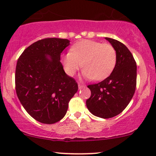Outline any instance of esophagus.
I'll return each mask as SVG.
<instances>
[{"label": "esophagus", "mask_w": 156, "mask_h": 156, "mask_svg": "<svg viewBox=\"0 0 156 156\" xmlns=\"http://www.w3.org/2000/svg\"><path fill=\"white\" fill-rule=\"evenodd\" d=\"M86 87V86L84 85V84H80V83L78 84V89H83V88H84V87Z\"/></svg>", "instance_id": "34e87169"}]
</instances>
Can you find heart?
I'll list each match as a JSON object with an SVG mask.
<instances>
[{"label": "heart", "mask_w": 156, "mask_h": 156, "mask_svg": "<svg viewBox=\"0 0 156 156\" xmlns=\"http://www.w3.org/2000/svg\"><path fill=\"white\" fill-rule=\"evenodd\" d=\"M62 63L68 76H73L83 66L82 76L84 78L103 80L115 67L117 52L110 44L84 39L75 44L70 52L63 55Z\"/></svg>", "instance_id": "b5f03b06"}]
</instances>
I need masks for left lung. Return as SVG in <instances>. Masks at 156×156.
Segmentation results:
<instances>
[{
  "instance_id": "8db88e82",
  "label": "left lung",
  "mask_w": 156,
  "mask_h": 156,
  "mask_svg": "<svg viewBox=\"0 0 156 156\" xmlns=\"http://www.w3.org/2000/svg\"><path fill=\"white\" fill-rule=\"evenodd\" d=\"M117 52V63L112 73L103 81L87 86L91 96L87 108L96 117L108 119L126 108L136 87V63L128 48L116 39L105 37Z\"/></svg>"
}]
</instances>
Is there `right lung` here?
Wrapping results in <instances>:
<instances>
[{
    "label": "right lung",
    "instance_id": "obj_1",
    "mask_svg": "<svg viewBox=\"0 0 156 156\" xmlns=\"http://www.w3.org/2000/svg\"><path fill=\"white\" fill-rule=\"evenodd\" d=\"M69 44L66 39H41L27 48L17 60V98L26 112L39 122L60 121L78 91L77 82L66 74L60 62L61 53Z\"/></svg>",
    "mask_w": 156,
    "mask_h": 156
}]
</instances>
